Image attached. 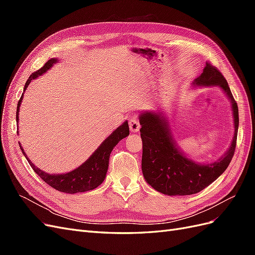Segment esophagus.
I'll list each match as a JSON object with an SVG mask.
<instances>
[{
    "instance_id": "esophagus-1",
    "label": "esophagus",
    "mask_w": 255,
    "mask_h": 255,
    "mask_svg": "<svg viewBox=\"0 0 255 255\" xmlns=\"http://www.w3.org/2000/svg\"><path fill=\"white\" fill-rule=\"evenodd\" d=\"M128 127H129V130L133 133H137L138 130L140 128V125H139V120L136 117H132L128 121Z\"/></svg>"
}]
</instances>
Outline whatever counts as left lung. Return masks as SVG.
<instances>
[{"label":"left lung","instance_id":"8db88e82","mask_svg":"<svg viewBox=\"0 0 255 255\" xmlns=\"http://www.w3.org/2000/svg\"><path fill=\"white\" fill-rule=\"evenodd\" d=\"M198 86L221 87L232 103L235 133L225 156L208 165H198L176 149L168 123L156 113L140 115V136L142 140L141 169L149 185L168 196L194 195L203 190L226 171L233 158L238 130V107L227 80L217 68L206 63L202 74L195 80Z\"/></svg>","mask_w":255,"mask_h":255}]
</instances>
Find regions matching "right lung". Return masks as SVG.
<instances>
[{"mask_svg":"<svg viewBox=\"0 0 255 255\" xmlns=\"http://www.w3.org/2000/svg\"><path fill=\"white\" fill-rule=\"evenodd\" d=\"M54 63H56V59L52 58L48 60L47 63L44 64V66L39 69V70H37L34 73L30 74L24 85V90L29 85L30 81L36 79L38 75L43 74L49 68L52 67ZM22 98H23V95L21 96L17 106V115H16L17 122L19 120L18 115H19V107L22 101ZM128 134H129L128 123V121H126L121 127H119L117 129H116L110 137L106 138V139L103 141V143L97 149V151L92 154V155L85 161L82 166L76 168L75 170L65 174H49V173H45L44 171H41L40 169L35 167V165H33L32 161L27 158L26 154L24 153V151H23L21 145H20V149L22 153L24 154V156L26 157L30 167H32L33 170L41 177V180H43L48 185H50L51 187L55 188L56 190H59L61 192H67V194H76V192L92 190L97 188L100 184H102V182L105 179L107 169H109V160H110V155L113 149L121 139L128 136Z\"/></svg>","mask_w":255,"mask_h":255,"instance_id":"1","label":"right lung"}]
</instances>
